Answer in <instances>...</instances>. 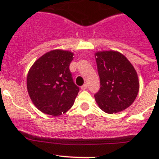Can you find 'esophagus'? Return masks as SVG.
<instances>
[{
    "mask_svg": "<svg viewBox=\"0 0 159 159\" xmlns=\"http://www.w3.org/2000/svg\"><path fill=\"white\" fill-rule=\"evenodd\" d=\"M81 90H83V91H84V90H86L88 89V85L86 84H83L82 86H81Z\"/></svg>",
    "mask_w": 159,
    "mask_h": 159,
    "instance_id": "esophagus-1",
    "label": "esophagus"
}]
</instances>
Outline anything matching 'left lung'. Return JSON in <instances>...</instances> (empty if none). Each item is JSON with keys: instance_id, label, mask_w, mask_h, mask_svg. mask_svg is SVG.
Returning <instances> with one entry per match:
<instances>
[{"instance_id": "obj_1", "label": "left lung", "mask_w": 159, "mask_h": 159, "mask_svg": "<svg viewBox=\"0 0 159 159\" xmlns=\"http://www.w3.org/2000/svg\"><path fill=\"white\" fill-rule=\"evenodd\" d=\"M101 88L94 94L99 108L114 114L129 108L139 90L137 72L121 53L115 51L95 53Z\"/></svg>"}]
</instances>
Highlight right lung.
<instances>
[{"label":"right lung","instance_id":"1","mask_svg":"<svg viewBox=\"0 0 159 159\" xmlns=\"http://www.w3.org/2000/svg\"><path fill=\"white\" fill-rule=\"evenodd\" d=\"M74 54L53 50L38 58L27 78L29 96L43 113L59 116L73 105L79 88L75 84L69 66Z\"/></svg>","mask_w":159,"mask_h":159}]
</instances>
